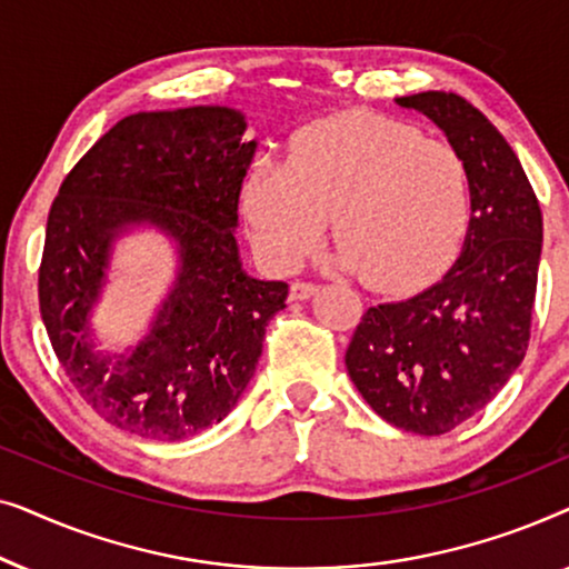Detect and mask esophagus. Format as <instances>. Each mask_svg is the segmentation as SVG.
<instances>
[{"label":"esophagus","instance_id":"34e87169","mask_svg":"<svg viewBox=\"0 0 569 569\" xmlns=\"http://www.w3.org/2000/svg\"><path fill=\"white\" fill-rule=\"evenodd\" d=\"M316 292H318V287L313 282H292V287H290L292 300H308V298H313Z\"/></svg>","mask_w":569,"mask_h":569}]
</instances>
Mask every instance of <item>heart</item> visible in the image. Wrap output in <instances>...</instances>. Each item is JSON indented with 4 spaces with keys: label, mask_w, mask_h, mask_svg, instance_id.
I'll return each mask as SVG.
<instances>
[{
    "label": "heart",
    "mask_w": 569,
    "mask_h": 569,
    "mask_svg": "<svg viewBox=\"0 0 569 569\" xmlns=\"http://www.w3.org/2000/svg\"><path fill=\"white\" fill-rule=\"evenodd\" d=\"M243 209L271 267H298L321 246L333 217L341 259L365 284L411 292L456 261L473 191L456 147L391 116L345 113L302 129L290 168L256 162Z\"/></svg>",
    "instance_id": "heart-1"
}]
</instances>
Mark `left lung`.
<instances>
[{
    "mask_svg": "<svg viewBox=\"0 0 569 569\" xmlns=\"http://www.w3.org/2000/svg\"><path fill=\"white\" fill-rule=\"evenodd\" d=\"M396 103L427 116L463 154L473 214L448 274L415 298L368 308L345 360L386 422L442 435L485 409L523 362L543 222L518 154L479 108L442 90Z\"/></svg>",
    "mask_w": 569,
    "mask_h": 569,
    "instance_id": "1",
    "label": "left lung"
}]
</instances>
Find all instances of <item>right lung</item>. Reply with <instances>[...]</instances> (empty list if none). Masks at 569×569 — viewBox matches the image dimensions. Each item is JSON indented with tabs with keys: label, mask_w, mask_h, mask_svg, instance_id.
Returning <instances> with one entry per match:
<instances>
[{
	"label": "right lung",
	"mask_w": 569,
	"mask_h": 569,
	"mask_svg": "<svg viewBox=\"0 0 569 569\" xmlns=\"http://www.w3.org/2000/svg\"><path fill=\"white\" fill-rule=\"evenodd\" d=\"M228 106L142 111L69 170L46 222L38 300L67 378L106 422L183 440L222 422L259 365L287 282L246 274L238 199L256 139ZM152 227L177 246V279L137 348L100 353L89 318L114 240Z\"/></svg>",
	"instance_id": "right-lung-1"
}]
</instances>
